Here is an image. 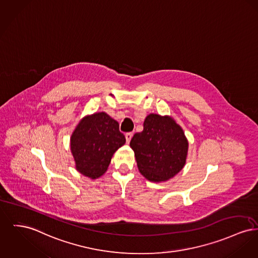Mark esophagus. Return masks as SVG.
Listing matches in <instances>:
<instances>
[{"label": "esophagus", "instance_id": "obj_1", "mask_svg": "<svg viewBox=\"0 0 258 258\" xmlns=\"http://www.w3.org/2000/svg\"><path fill=\"white\" fill-rule=\"evenodd\" d=\"M133 136H134V134H133V133H126V134H125V140H126V143H130V141H131V139H132Z\"/></svg>", "mask_w": 258, "mask_h": 258}]
</instances>
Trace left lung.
Returning <instances> with one entry per match:
<instances>
[{"instance_id": "8db88e82", "label": "left lung", "mask_w": 258, "mask_h": 258, "mask_svg": "<svg viewBox=\"0 0 258 258\" xmlns=\"http://www.w3.org/2000/svg\"><path fill=\"white\" fill-rule=\"evenodd\" d=\"M137 167L143 176L154 182L173 177L184 167L188 141L181 127L169 117L150 114L130 143Z\"/></svg>"}]
</instances>
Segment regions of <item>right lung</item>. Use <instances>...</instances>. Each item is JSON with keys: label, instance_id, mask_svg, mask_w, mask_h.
Returning a JSON list of instances; mask_svg holds the SVG:
<instances>
[{"label": "right lung", "instance_id": "obj_1", "mask_svg": "<svg viewBox=\"0 0 258 258\" xmlns=\"http://www.w3.org/2000/svg\"><path fill=\"white\" fill-rule=\"evenodd\" d=\"M125 143L119 122L106 113H95L79 122L71 137V151L82 174L97 178L111 162L113 154Z\"/></svg>", "mask_w": 258, "mask_h": 258}]
</instances>
